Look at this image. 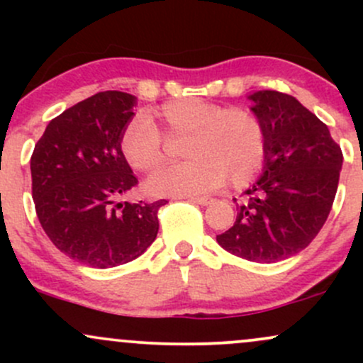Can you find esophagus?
<instances>
[{
	"instance_id": "obj_1",
	"label": "esophagus",
	"mask_w": 363,
	"mask_h": 363,
	"mask_svg": "<svg viewBox=\"0 0 363 363\" xmlns=\"http://www.w3.org/2000/svg\"><path fill=\"white\" fill-rule=\"evenodd\" d=\"M189 201L196 203V205H201V206H208L211 203V198H206V196H191Z\"/></svg>"
}]
</instances>
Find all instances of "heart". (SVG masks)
Wrapping results in <instances>:
<instances>
[{
    "instance_id": "obj_1",
    "label": "heart",
    "mask_w": 363,
    "mask_h": 363,
    "mask_svg": "<svg viewBox=\"0 0 363 363\" xmlns=\"http://www.w3.org/2000/svg\"><path fill=\"white\" fill-rule=\"evenodd\" d=\"M165 135L182 138L184 164L165 167L148 179V194L184 198L218 189L225 181L240 187L259 172L266 158L262 123L245 107H223L203 99H176L160 107ZM119 152L131 169L150 172L165 160L160 129L145 116L124 126Z\"/></svg>"
}]
</instances>
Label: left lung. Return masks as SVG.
Returning a JSON list of instances; mask_svg holds the SVG:
<instances>
[{"label":"left lung","instance_id":"8db88e82","mask_svg":"<svg viewBox=\"0 0 363 363\" xmlns=\"http://www.w3.org/2000/svg\"><path fill=\"white\" fill-rule=\"evenodd\" d=\"M251 101L266 135L264 169L216 242L242 259L277 262L303 251L326 223L343 153L326 124L291 95L262 90Z\"/></svg>","mask_w":363,"mask_h":363}]
</instances>
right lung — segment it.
Masks as SVG:
<instances>
[{"mask_svg":"<svg viewBox=\"0 0 363 363\" xmlns=\"http://www.w3.org/2000/svg\"><path fill=\"white\" fill-rule=\"evenodd\" d=\"M136 99L99 91L54 118L30 157L35 213L51 242L90 268H114L155 240V203L121 201L138 186L119 152V136Z\"/></svg>","mask_w":363,"mask_h":363,"instance_id":"right-lung-1","label":"right lung"}]
</instances>
